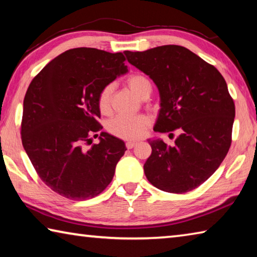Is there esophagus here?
Wrapping results in <instances>:
<instances>
[{
  "label": "esophagus",
  "mask_w": 257,
  "mask_h": 257,
  "mask_svg": "<svg viewBox=\"0 0 257 257\" xmlns=\"http://www.w3.org/2000/svg\"><path fill=\"white\" fill-rule=\"evenodd\" d=\"M136 144L137 143L136 142H133V141H128L127 143H125V147H127V149H134L135 146H136Z\"/></svg>",
  "instance_id": "1"
}]
</instances>
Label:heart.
Returning a JSON list of instances; mask_svg holds the SVG:
<instances>
[{
    "instance_id": "1",
    "label": "heart",
    "mask_w": 257,
    "mask_h": 257,
    "mask_svg": "<svg viewBox=\"0 0 257 257\" xmlns=\"http://www.w3.org/2000/svg\"><path fill=\"white\" fill-rule=\"evenodd\" d=\"M127 85L139 97L151 90V82L142 73H132L127 78ZM99 111L104 114L110 112L111 107V86H105L97 97ZM150 125V119L146 115H118L108 121L107 130L113 136L122 139H137L144 136Z\"/></svg>"
}]
</instances>
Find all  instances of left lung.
Returning a JSON list of instances; mask_svg holds the SVG:
<instances>
[{"label": "left lung", "instance_id": "8db88e82", "mask_svg": "<svg viewBox=\"0 0 257 257\" xmlns=\"http://www.w3.org/2000/svg\"><path fill=\"white\" fill-rule=\"evenodd\" d=\"M124 54L159 88L155 132L180 133L173 146L160 139L149 142L152 154L144 164L146 178L168 193L197 188L220 167L231 145L234 103L227 82L214 66L184 46Z\"/></svg>", "mask_w": 257, "mask_h": 257}]
</instances>
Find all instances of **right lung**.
<instances>
[{"label": "right lung", "mask_w": 257, "mask_h": 257, "mask_svg": "<svg viewBox=\"0 0 257 257\" xmlns=\"http://www.w3.org/2000/svg\"><path fill=\"white\" fill-rule=\"evenodd\" d=\"M124 61L121 52L77 47L56 56L30 82L21 141L42 181L61 196H97L127 150L121 139L101 133L97 105L99 92L128 71ZM92 137L100 138L98 145Z\"/></svg>", "instance_id": "obj_1"}]
</instances>
